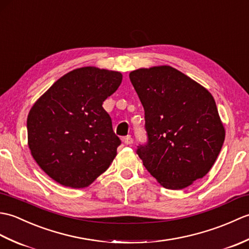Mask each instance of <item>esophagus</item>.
Returning a JSON list of instances; mask_svg holds the SVG:
<instances>
[{
    "label": "esophagus",
    "mask_w": 249,
    "mask_h": 249,
    "mask_svg": "<svg viewBox=\"0 0 249 249\" xmlns=\"http://www.w3.org/2000/svg\"><path fill=\"white\" fill-rule=\"evenodd\" d=\"M123 141H124V143L125 144H127V145H130V144H133V142H134V139L131 138L130 136H127V137H125V138L123 139Z\"/></svg>",
    "instance_id": "1"
}]
</instances>
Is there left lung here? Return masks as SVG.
Returning a JSON list of instances; mask_svg holds the SVG:
<instances>
[{"mask_svg": "<svg viewBox=\"0 0 249 249\" xmlns=\"http://www.w3.org/2000/svg\"><path fill=\"white\" fill-rule=\"evenodd\" d=\"M129 79L144 109L147 140L137 154L146 170L169 189L202 178L225 140L212 95L171 66L140 68Z\"/></svg>", "mask_w": 249, "mask_h": 249, "instance_id": "obj_1", "label": "left lung"}]
</instances>
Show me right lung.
I'll return each instance as SVG.
<instances>
[{
    "label": "right lung",
    "instance_id": "1",
    "mask_svg": "<svg viewBox=\"0 0 249 249\" xmlns=\"http://www.w3.org/2000/svg\"><path fill=\"white\" fill-rule=\"evenodd\" d=\"M121 82L119 71L77 68L52 84L30 110L32 156L55 182L87 187L109 168L121 140L103 103Z\"/></svg>",
    "mask_w": 249,
    "mask_h": 249
}]
</instances>
